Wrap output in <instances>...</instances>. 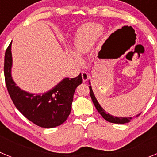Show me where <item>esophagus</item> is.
Listing matches in <instances>:
<instances>
[{
    "label": "esophagus",
    "instance_id": "34e87169",
    "mask_svg": "<svg viewBox=\"0 0 157 157\" xmlns=\"http://www.w3.org/2000/svg\"><path fill=\"white\" fill-rule=\"evenodd\" d=\"M81 75H82V78H83V81L84 82L87 81V79H88V73H87L86 71H82Z\"/></svg>",
    "mask_w": 157,
    "mask_h": 157
}]
</instances>
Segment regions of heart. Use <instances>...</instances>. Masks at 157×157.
<instances>
[{
    "label": "heart",
    "mask_w": 157,
    "mask_h": 157,
    "mask_svg": "<svg viewBox=\"0 0 157 157\" xmlns=\"http://www.w3.org/2000/svg\"><path fill=\"white\" fill-rule=\"evenodd\" d=\"M99 35V27L94 24L84 26L77 33L73 44V51L75 52L74 58L80 61V57L87 54L94 46Z\"/></svg>",
    "instance_id": "obj_1"
}]
</instances>
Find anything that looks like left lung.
Instances as JSON below:
<instances>
[{"instance_id":"left-lung-1","label":"left lung","mask_w":157,"mask_h":157,"mask_svg":"<svg viewBox=\"0 0 157 157\" xmlns=\"http://www.w3.org/2000/svg\"><path fill=\"white\" fill-rule=\"evenodd\" d=\"M89 89H90V95H91V98L92 99L93 103H94V106H95L96 109L98 110V112L101 114V116H102V117L105 121H109L110 123H114V124H126V123L130 122V121L131 120L132 117H113V116H111L110 114L106 113L105 112V110L103 109L101 107V105H99V103L98 102L97 99H96L95 96H94V93H93L92 88L90 86L89 87ZM140 114H138L136 117H138Z\"/></svg>"}]
</instances>
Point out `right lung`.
I'll return each mask as SVG.
<instances>
[{
  "mask_svg": "<svg viewBox=\"0 0 157 157\" xmlns=\"http://www.w3.org/2000/svg\"><path fill=\"white\" fill-rule=\"evenodd\" d=\"M12 43L5 56V84L15 107L29 121L39 127L51 128L59 126L66 121L71 112L73 94L82 84L81 74L75 78H65L49 91L43 94H30L15 85L11 75Z\"/></svg>",
  "mask_w": 157,
  "mask_h": 157,
  "instance_id": "right-lung-1",
  "label": "right lung"
}]
</instances>
